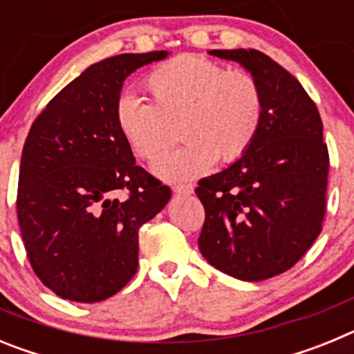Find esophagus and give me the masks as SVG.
<instances>
[{
	"instance_id": "obj_1",
	"label": "esophagus",
	"mask_w": 354,
	"mask_h": 354,
	"mask_svg": "<svg viewBox=\"0 0 354 354\" xmlns=\"http://www.w3.org/2000/svg\"><path fill=\"white\" fill-rule=\"evenodd\" d=\"M171 189H174V193H177V195L187 196V195H192V193H193V184H187V183L175 184Z\"/></svg>"
}]
</instances>
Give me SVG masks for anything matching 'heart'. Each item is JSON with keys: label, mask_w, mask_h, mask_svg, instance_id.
I'll use <instances>...</instances> for the list:
<instances>
[{"label": "heart", "mask_w": 354, "mask_h": 354, "mask_svg": "<svg viewBox=\"0 0 354 354\" xmlns=\"http://www.w3.org/2000/svg\"><path fill=\"white\" fill-rule=\"evenodd\" d=\"M145 88L152 102L122 93L115 120L129 149L149 162L166 153L173 141L169 124L180 122L187 142L154 167L162 179H192L216 159L236 161L257 138L264 97L248 72L225 71L204 56L180 55L150 72Z\"/></svg>", "instance_id": "obj_1"}]
</instances>
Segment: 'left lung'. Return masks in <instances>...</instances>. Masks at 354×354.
<instances>
[{
	"mask_svg": "<svg viewBox=\"0 0 354 354\" xmlns=\"http://www.w3.org/2000/svg\"><path fill=\"white\" fill-rule=\"evenodd\" d=\"M257 80L264 117L237 161L195 189L204 204L200 253L221 273L259 282L290 270L323 228L328 147L323 122L292 74L255 49H212Z\"/></svg>",
	"mask_w": 354,
	"mask_h": 354,
	"instance_id": "left-lung-1",
	"label": "left lung"
}]
</instances>
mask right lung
Instances as JSON below:
<instances>
[{
  "label": "right lung",
  "instance_id": "1",
  "mask_svg": "<svg viewBox=\"0 0 354 354\" xmlns=\"http://www.w3.org/2000/svg\"><path fill=\"white\" fill-rule=\"evenodd\" d=\"M168 51L97 62L53 97L24 142L17 218L30 264L60 298L97 303L138 268V230L171 192L136 165L115 106L136 68Z\"/></svg>",
  "mask_w": 354,
  "mask_h": 354
}]
</instances>
